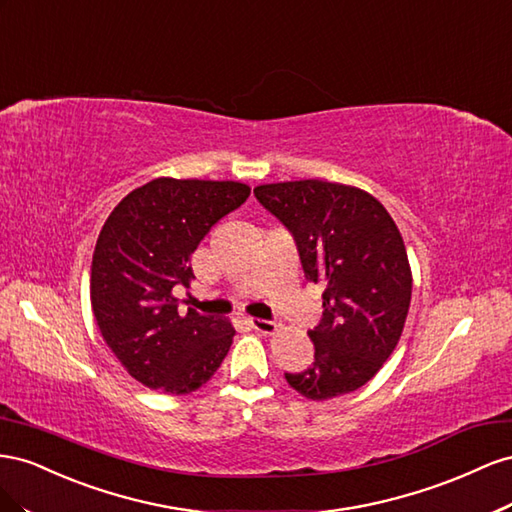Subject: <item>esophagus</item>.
<instances>
[{"instance_id":"esophagus-1","label":"esophagus","mask_w":512,"mask_h":512,"mask_svg":"<svg viewBox=\"0 0 512 512\" xmlns=\"http://www.w3.org/2000/svg\"><path fill=\"white\" fill-rule=\"evenodd\" d=\"M248 326H251L257 332H261V334H272V332H276V328H279V324H276V321H272V319H259V317L248 319Z\"/></svg>"}]
</instances>
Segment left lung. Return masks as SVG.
<instances>
[{"label":"left lung","mask_w":512,"mask_h":512,"mask_svg":"<svg viewBox=\"0 0 512 512\" xmlns=\"http://www.w3.org/2000/svg\"><path fill=\"white\" fill-rule=\"evenodd\" d=\"M257 201L294 236L306 281L324 283V313L309 330L315 360L285 373L302 397L354 392L397 347L412 300V270L392 216L373 195L321 180L255 188Z\"/></svg>","instance_id":"left-lung-1"}]
</instances>
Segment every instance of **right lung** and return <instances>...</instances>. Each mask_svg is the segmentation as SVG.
<instances>
[{
	"label": "right lung",
	"mask_w": 512,
	"mask_h": 512,
	"mask_svg": "<svg viewBox=\"0 0 512 512\" xmlns=\"http://www.w3.org/2000/svg\"><path fill=\"white\" fill-rule=\"evenodd\" d=\"M251 195L240 182L156 178L128 193L98 236L90 296L102 339L137 382L165 394L201 388L221 367L236 330L188 309L175 285L206 233Z\"/></svg>",
	"instance_id": "right-lung-1"
}]
</instances>
